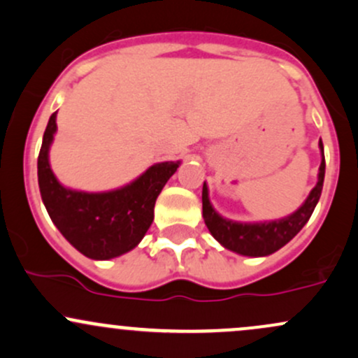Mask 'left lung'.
<instances>
[{"mask_svg": "<svg viewBox=\"0 0 358 358\" xmlns=\"http://www.w3.org/2000/svg\"><path fill=\"white\" fill-rule=\"evenodd\" d=\"M321 152H323V143L320 141ZM324 152L321 159L320 175H317V183L313 188L311 194L308 195L306 202L292 212L290 215H285L282 219L275 221H263V222H238L231 219L222 217L212 207L209 200V188L203 182L202 188V215L206 226L209 227L210 234L217 239L224 248L234 251V253L245 255V257H266L272 255L277 250L296 236L297 233L304 227V224L311 217L314 207L321 197L324 182Z\"/></svg>", "mask_w": 358, "mask_h": 358, "instance_id": "left-lung-1", "label": "left lung"}]
</instances>
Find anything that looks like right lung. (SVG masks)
Masks as SVG:
<instances>
[{
    "label": "right lung",
    "instance_id": "add662e5",
    "mask_svg": "<svg viewBox=\"0 0 358 358\" xmlns=\"http://www.w3.org/2000/svg\"><path fill=\"white\" fill-rule=\"evenodd\" d=\"M56 113L47 124L38 152L37 175L50 219L71 245L93 260L120 257L139 245L155 219V203L180 161L152 164L129 185L101 194L62 187L49 164V148L56 134Z\"/></svg>",
    "mask_w": 358,
    "mask_h": 358
}]
</instances>
